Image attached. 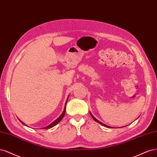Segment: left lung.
<instances>
[{
	"mask_svg": "<svg viewBox=\"0 0 157 157\" xmlns=\"http://www.w3.org/2000/svg\"><path fill=\"white\" fill-rule=\"evenodd\" d=\"M91 114V117L93 118V120H95V121H96V122H98V123H99V124H101V125H102V126H105V127H107V128H110V126H106V125H105V124H102V122H99V121H98V120H97L95 117H94V116L92 115V114L91 113H90Z\"/></svg>",
	"mask_w": 157,
	"mask_h": 157,
	"instance_id": "1",
	"label": "left lung"
}]
</instances>
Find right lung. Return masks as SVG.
Wrapping results in <instances>:
<instances>
[{
	"label": "right lung",
	"mask_w": 157,
	"mask_h": 157,
	"mask_svg": "<svg viewBox=\"0 0 157 157\" xmlns=\"http://www.w3.org/2000/svg\"><path fill=\"white\" fill-rule=\"evenodd\" d=\"M68 97L67 98V100H66V103H65V107H64V111L62 112V114L59 116V118H58L56 120H55L54 121V122H52L51 124H49L48 126H47V127H45V128H43L44 129H50V128H52V127H54L55 126H56V124H59L60 122V120L63 118V117L64 116V114H65V113H66V104H67V102H68ZM20 122L23 124H24L25 126H26V125L25 124H24L23 122H21V121H20Z\"/></svg>",
	"instance_id": "1"
}]
</instances>
